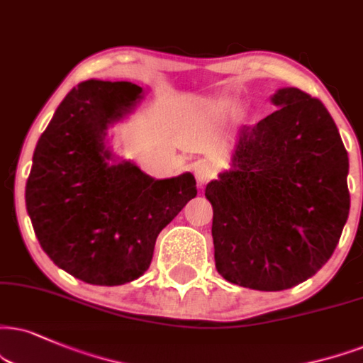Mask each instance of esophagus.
<instances>
[{
    "label": "esophagus",
    "mask_w": 363,
    "mask_h": 363,
    "mask_svg": "<svg viewBox=\"0 0 363 363\" xmlns=\"http://www.w3.org/2000/svg\"><path fill=\"white\" fill-rule=\"evenodd\" d=\"M194 173H195L196 182H199V185L202 186V185H205V183H208L210 180H212V178H216L217 168H216V164L210 163V161L202 160V161H196L195 163Z\"/></svg>",
    "instance_id": "esophagus-1"
}]
</instances>
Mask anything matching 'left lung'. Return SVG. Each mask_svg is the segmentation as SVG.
Segmentation results:
<instances>
[{
  "label": "left lung",
  "mask_w": 363,
  "mask_h": 363,
  "mask_svg": "<svg viewBox=\"0 0 363 363\" xmlns=\"http://www.w3.org/2000/svg\"><path fill=\"white\" fill-rule=\"evenodd\" d=\"M237 134L232 168L205 189L218 274L257 291L293 288L332 257L350 210L348 155L326 107L296 87Z\"/></svg>",
  "instance_id": "8db88e82"
}]
</instances>
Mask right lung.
Wrapping results in <instances>:
<instances>
[{"mask_svg":"<svg viewBox=\"0 0 363 363\" xmlns=\"http://www.w3.org/2000/svg\"><path fill=\"white\" fill-rule=\"evenodd\" d=\"M143 89L86 80L65 96L37 143L25 200L47 256L97 286L145 274L156 237L196 196L191 173L155 180L119 160L107 129L131 114Z\"/></svg>","mask_w":363,"mask_h":363,"instance_id":"1","label":"right lung"}]
</instances>
